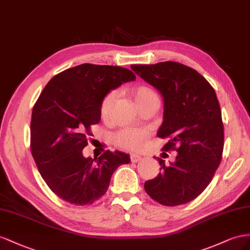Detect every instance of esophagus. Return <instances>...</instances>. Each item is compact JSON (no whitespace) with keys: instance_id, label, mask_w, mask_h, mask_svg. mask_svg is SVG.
<instances>
[{"instance_id":"34e87169","label":"esophagus","mask_w":250,"mask_h":250,"mask_svg":"<svg viewBox=\"0 0 250 250\" xmlns=\"http://www.w3.org/2000/svg\"><path fill=\"white\" fill-rule=\"evenodd\" d=\"M130 158H131V161L135 163V162H138L139 160H141L142 157H141L140 155H135V154H133V155H131Z\"/></svg>"}]
</instances>
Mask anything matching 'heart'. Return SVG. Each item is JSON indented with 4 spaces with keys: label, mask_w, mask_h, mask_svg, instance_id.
I'll return each instance as SVG.
<instances>
[{
    "label": "heart",
    "mask_w": 250,
    "mask_h": 250,
    "mask_svg": "<svg viewBox=\"0 0 250 250\" xmlns=\"http://www.w3.org/2000/svg\"><path fill=\"white\" fill-rule=\"evenodd\" d=\"M131 95L138 106L148 103H158V95L147 84L136 85L131 90ZM115 98L116 93L114 91L109 92L103 97L101 105H99V113H101V116L104 120L109 118ZM148 135L149 133L146 130L126 127V129H123L114 134L113 141L118 147L130 149V151H138L145 146Z\"/></svg>",
    "instance_id": "1"
}]
</instances>
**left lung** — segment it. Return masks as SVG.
<instances>
[{"label":"left lung","mask_w":250,"mask_h":250,"mask_svg":"<svg viewBox=\"0 0 250 250\" xmlns=\"http://www.w3.org/2000/svg\"><path fill=\"white\" fill-rule=\"evenodd\" d=\"M142 80L165 101L159 138H168L163 151H176V161L146 181V194L158 203L177 206L194 200L212 180L222 160L224 126L216 92L195 69L177 62L133 65Z\"/></svg>","instance_id":"left-lung-1"}]
</instances>
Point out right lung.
Here are the masks:
<instances>
[{"label":"right lung","mask_w":250,"mask_h":250,"mask_svg":"<svg viewBox=\"0 0 250 250\" xmlns=\"http://www.w3.org/2000/svg\"><path fill=\"white\" fill-rule=\"evenodd\" d=\"M136 80L118 66L83 63L56 74L42 89L32 109L30 149L42 179L71 204L91 205L108 189L112 174L130 156L105 151L84 158L91 125L101 121L103 97L124 83Z\"/></svg>","instance_id":"add662e5"}]
</instances>
